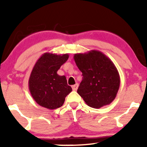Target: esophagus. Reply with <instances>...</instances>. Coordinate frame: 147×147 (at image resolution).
<instances>
[{"label": "esophagus", "mask_w": 147, "mask_h": 147, "mask_svg": "<svg viewBox=\"0 0 147 147\" xmlns=\"http://www.w3.org/2000/svg\"><path fill=\"white\" fill-rule=\"evenodd\" d=\"M72 88L73 90H77L78 88V84H76L72 86Z\"/></svg>", "instance_id": "1"}]
</instances>
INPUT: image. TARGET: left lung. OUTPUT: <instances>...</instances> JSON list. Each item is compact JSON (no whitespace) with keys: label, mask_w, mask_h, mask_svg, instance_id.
I'll return each instance as SVG.
<instances>
[{"label":"left lung","mask_w":147,"mask_h":147,"mask_svg":"<svg viewBox=\"0 0 147 147\" xmlns=\"http://www.w3.org/2000/svg\"><path fill=\"white\" fill-rule=\"evenodd\" d=\"M74 59L83 76L77 92L86 104L95 109L110 104L120 84L119 72L112 61L95 50L75 54Z\"/></svg>","instance_id":"obj_1"}]
</instances>
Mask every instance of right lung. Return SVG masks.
Returning a JSON list of instances; mask_svg holds the SVG:
<instances>
[{"mask_svg":"<svg viewBox=\"0 0 147 147\" xmlns=\"http://www.w3.org/2000/svg\"><path fill=\"white\" fill-rule=\"evenodd\" d=\"M68 57V54L45 52L34 65L28 86L32 97L38 105L51 110L59 108L72 90L67 84L66 77L57 74Z\"/></svg>","mask_w":147,"mask_h":147,"instance_id":"obj_1","label":"right lung"}]
</instances>
